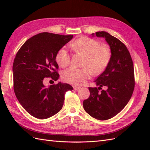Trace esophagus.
Returning <instances> with one entry per match:
<instances>
[{"mask_svg": "<svg viewBox=\"0 0 150 150\" xmlns=\"http://www.w3.org/2000/svg\"><path fill=\"white\" fill-rule=\"evenodd\" d=\"M80 88H81L80 86H73V89H74V90H79Z\"/></svg>", "mask_w": 150, "mask_h": 150, "instance_id": "esophagus-1", "label": "esophagus"}]
</instances>
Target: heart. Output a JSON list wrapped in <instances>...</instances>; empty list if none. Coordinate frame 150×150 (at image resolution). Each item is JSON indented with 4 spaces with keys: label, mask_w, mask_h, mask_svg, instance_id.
Returning <instances> with one entry per match:
<instances>
[{
    "label": "heart",
    "mask_w": 150,
    "mask_h": 150,
    "mask_svg": "<svg viewBox=\"0 0 150 150\" xmlns=\"http://www.w3.org/2000/svg\"><path fill=\"white\" fill-rule=\"evenodd\" d=\"M70 47L74 52L84 55L82 65L87 68L80 69L70 67L63 71V80L72 85H78L88 80L90 77V70L94 75L100 74L110 61L111 52L110 47L100 46L97 40L91 38H79L70 44ZM70 59V54L65 47L60 48L56 55V61L62 68L69 64Z\"/></svg>",
    "instance_id": "b5f03b06"
}]
</instances>
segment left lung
I'll return each instance as SVG.
<instances>
[{
    "mask_svg": "<svg viewBox=\"0 0 150 150\" xmlns=\"http://www.w3.org/2000/svg\"><path fill=\"white\" fill-rule=\"evenodd\" d=\"M95 35L104 38L111 57L103 73L94 81L98 87L89 88L90 95L84 100L83 107L92 117L105 120L120 112L131 98L135 88L134 68L129 51L120 40L106 31H97Z\"/></svg>",
    "mask_w": 150,
    "mask_h": 150,
    "instance_id": "8db88e82",
    "label": "left lung"
}]
</instances>
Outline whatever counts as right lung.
<instances>
[{
    "instance_id": "right-lung-1",
    "label": "right lung",
    "mask_w": 150,
    "mask_h": 150,
    "mask_svg": "<svg viewBox=\"0 0 150 150\" xmlns=\"http://www.w3.org/2000/svg\"><path fill=\"white\" fill-rule=\"evenodd\" d=\"M73 35L43 32L27 40L18 51L13 64V88L25 110L40 119L52 117L62 109L71 85L59 82L46 87L44 78L58 80L56 55Z\"/></svg>"
}]
</instances>
